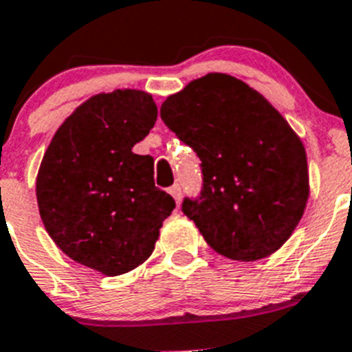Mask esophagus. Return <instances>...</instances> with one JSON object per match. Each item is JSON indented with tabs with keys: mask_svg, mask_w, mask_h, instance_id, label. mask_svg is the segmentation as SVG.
Wrapping results in <instances>:
<instances>
[{
	"mask_svg": "<svg viewBox=\"0 0 352 352\" xmlns=\"http://www.w3.org/2000/svg\"><path fill=\"white\" fill-rule=\"evenodd\" d=\"M169 194L173 195L174 201H176V204L182 203V186H179V185H173L169 188Z\"/></svg>",
	"mask_w": 352,
	"mask_h": 352,
	"instance_id": "34e87169",
	"label": "esophagus"
}]
</instances>
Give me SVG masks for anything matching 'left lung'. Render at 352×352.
Wrapping results in <instances>:
<instances>
[{"instance_id": "8db88e82", "label": "left lung", "mask_w": 352, "mask_h": 352, "mask_svg": "<svg viewBox=\"0 0 352 352\" xmlns=\"http://www.w3.org/2000/svg\"><path fill=\"white\" fill-rule=\"evenodd\" d=\"M160 116L201 158L203 190L182 210L206 243L247 263L278 250L310 194L307 151L284 116L247 82L217 72L167 96Z\"/></svg>"}]
</instances>
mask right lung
<instances>
[{
  "instance_id": "add662e5",
  "label": "right lung",
  "mask_w": 352,
  "mask_h": 352,
  "mask_svg": "<svg viewBox=\"0 0 352 352\" xmlns=\"http://www.w3.org/2000/svg\"><path fill=\"white\" fill-rule=\"evenodd\" d=\"M141 89L98 93L63 121L40 164L45 231L76 263L116 276L151 256L174 199L155 186L153 158L132 148L157 121Z\"/></svg>"
}]
</instances>
